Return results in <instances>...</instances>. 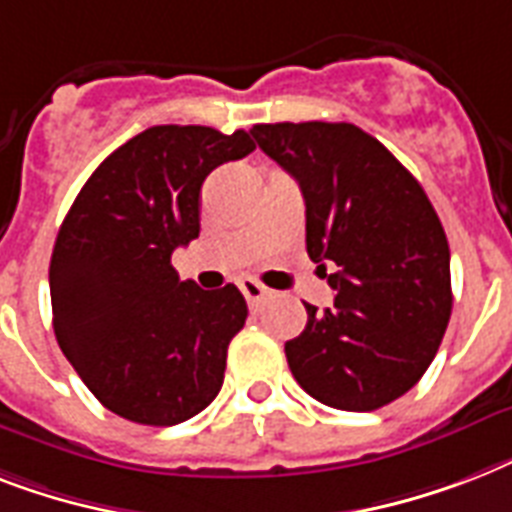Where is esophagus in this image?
I'll use <instances>...</instances> for the list:
<instances>
[{"instance_id": "esophagus-1", "label": "esophagus", "mask_w": 512, "mask_h": 512, "mask_svg": "<svg viewBox=\"0 0 512 512\" xmlns=\"http://www.w3.org/2000/svg\"><path fill=\"white\" fill-rule=\"evenodd\" d=\"M239 289H241V295L247 297L249 308H257V305L263 303L265 297H268V289H265L263 284L255 279H241Z\"/></svg>"}]
</instances>
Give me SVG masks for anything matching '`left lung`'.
Masks as SVG:
<instances>
[{"instance_id":"obj_1","label":"left lung","mask_w":512,"mask_h":512,"mask_svg":"<svg viewBox=\"0 0 512 512\" xmlns=\"http://www.w3.org/2000/svg\"><path fill=\"white\" fill-rule=\"evenodd\" d=\"M257 146L300 183L305 247L329 265L335 305L305 303L284 345L300 388L342 412H374L414 388L452 316L449 241L414 175L356 124L252 127Z\"/></svg>"}]
</instances>
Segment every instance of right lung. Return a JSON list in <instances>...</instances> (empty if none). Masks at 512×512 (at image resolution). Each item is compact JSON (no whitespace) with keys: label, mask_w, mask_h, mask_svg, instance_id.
Listing matches in <instances>:
<instances>
[{"label":"right lung","mask_w":512,"mask_h":512,"mask_svg":"<svg viewBox=\"0 0 512 512\" xmlns=\"http://www.w3.org/2000/svg\"><path fill=\"white\" fill-rule=\"evenodd\" d=\"M255 151L249 132L148 127L92 172L50 260L52 329L92 396L114 414L167 428L223 388L247 303L180 281L172 252L199 236L201 183Z\"/></svg>","instance_id":"right-lung-1"}]
</instances>
